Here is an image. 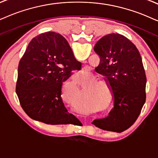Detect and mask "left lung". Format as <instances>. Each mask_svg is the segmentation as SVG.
Masks as SVG:
<instances>
[{"label":"left lung","mask_w":158,"mask_h":158,"mask_svg":"<svg viewBox=\"0 0 158 158\" xmlns=\"http://www.w3.org/2000/svg\"><path fill=\"white\" fill-rule=\"evenodd\" d=\"M100 57L97 71L106 77L114 105L106 118L93 125L109 131L123 132L136 120L146 101V77L142 59L135 46L123 35L111 33L94 47Z\"/></svg>","instance_id":"left-lung-1"}]
</instances>
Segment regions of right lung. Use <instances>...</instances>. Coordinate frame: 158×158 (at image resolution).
<instances>
[{"instance_id":"obj_1","label":"right lung","mask_w":158,"mask_h":158,"mask_svg":"<svg viewBox=\"0 0 158 158\" xmlns=\"http://www.w3.org/2000/svg\"><path fill=\"white\" fill-rule=\"evenodd\" d=\"M81 66L63 35L47 32L33 38L18 66L16 93L25 112L48 125L79 123L65 107L61 89L73 70Z\"/></svg>"}]
</instances>
